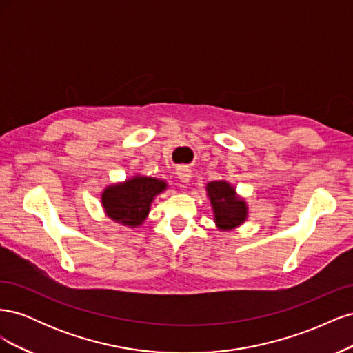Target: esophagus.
I'll list each match as a JSON object with an SVG mask.
<instances>
[{"instance_id":"obj_1","label":"esophagus","mask_w":353,"mask_h":353,"mask_svg":"<svg viewBox=\"0 0 353 353\" xmlns=\"http://www.w3.org/2000/svg\"><path fill=\"white\" fill-rule=\"evenodd\" d=\"M176 175H178V179L181 181V187H184V185H187V184L190 183V179H191V170H190L188 168L183 166V168H179V169L176 170Z\"/></svg>"}]
</instances>
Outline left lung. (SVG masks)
I'll use <instances>...</instances> for the list:
<instances>
[{
  "label": "left lung",
  "mask_w": 353,
  "mask_h": 353,
  "mask_svg": "<svg viewBox=\"0 0 353 353\" xmlns=\"http://www.w3.org/2000/svg\"><path fill=\"white\" fill-rule=\"evenodd\" d=\"M206 196L210 200L213 222L219 231H232L248 221L249 205L236 187L227 179L210 181L206 184Z\"/></svg>",
  "instance_id": "left-lung-1"
}]
</instances>
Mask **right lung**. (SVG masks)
<instances>
[{"instance_id": "1", "label": "right lung", "mask_w": 353, "mask_h": 353, "mask_svg": "<svg viewBox=\"0 0 353 353\" xmlns=\"http://www.w3.org/2000/svg\"><path fill=\"white\" fill-rule=\"evenodd\" d=\"M165 179L135 174L121 183L105 185L100 194L105 216L128 228H140L153 200L168 190Z\"/></svg>"}]
</instances>
